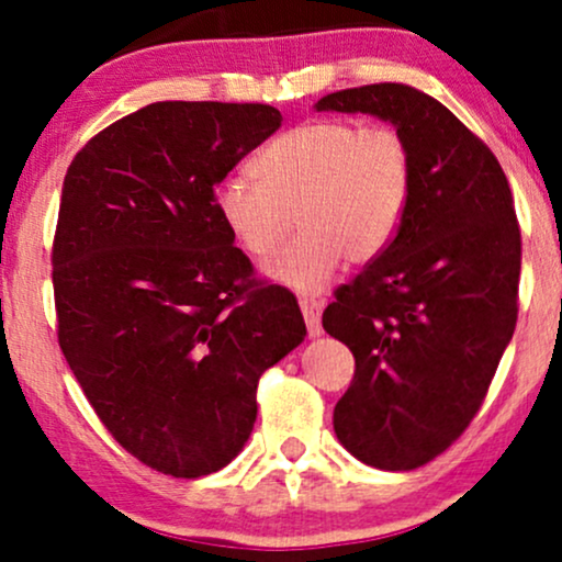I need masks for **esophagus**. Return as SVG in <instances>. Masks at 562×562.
<instances>
[{
	"label": "esophagus",
	"mask_w": 562,
	"mask_h": 562,
	"mask_svg": "<svg viewBox=\"0 0 562 562\" xmlns=\"http://www.w3.org/2000/svg\"><path fill=\"white\" fill-rule=\"evenodd\" d=\"M300 307H302L304 323H307V334L313 336V338L323 336V325H321L323 302H315V300H300Z\"/></svg>",
	"instance_id": "34e87169"
}]
</instances>
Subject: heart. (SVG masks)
Listing matches in <instances>:
<instances>
[{"label":"heart","instance_id":"1","mask_svg":"<svg viewBox=\"0 0 562 562\" xmlns=\"http://www.w3.org/2000/svg\"><path fill=\"white\" fill-rule=\"evenodd\" d=\"M255 171L228 175L216 211L232 237L255 258H268L273 281L302 294L328 286L344 258L367 262L396 237L412 192V150L391 127L351 120H313L276 137Z\"/></svg>","mask_w":562,"mask_h":562}]
</instances>
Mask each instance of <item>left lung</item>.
<instances>
[{"mask_svg":"<svg viewBox=\"0 0 562 562\" xmlns=\"http://www.w3.org/2000/svg\"><path fill=\"white\" fill-rule=\"evenodd\" d=\"M317 112L370 114L412 150V192L383 252L336 292L323 328L355 355L334 408L367 467L432 461L480 412L518 315L521 232L493 150L432 95L401 82L338 90Z\"/></svg>","mask_w":562,"mask_h":562,"instance_id":"obj_1","label":"left lung"}]
</instances>
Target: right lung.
<instances>
[{
  "mask_svg": "<svg viewBox=\"0 0 562 562\" xmlns=\"http://www.w3.org/2000/svg\"><path fill=\"white\" fill-rule=\"evenodd\" d=\"M279 127L266 103L158 101L95 135L61 184V355L156 472L195 480L237 459L260 375L307 336L292 292L249 281L216 211V187Z\"/></svg>",
  "mask_w": 562,
  "mask_h": 562,
  "instance_id": "1",
  "label": "right lung"
}]
</instances>
